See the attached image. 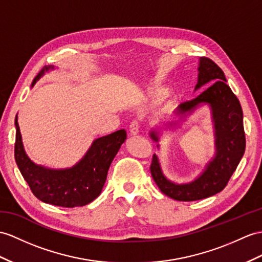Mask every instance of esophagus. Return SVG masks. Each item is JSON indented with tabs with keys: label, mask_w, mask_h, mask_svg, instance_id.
Wrapping results in <instances>:
<instances>
[{
	"label": "esophagus",
	"mask_w": 262,
	"mask_h": 262,
	"mask_svg": "<svg viewBox=\"0 0 262 262\" xmlns=\"http://www.w3.org/2000/svg\"><path fill=\"white\" fill-rule=\"evenodd\" d=\"M139 129H140V125H139V122L137 120L132 121L131 124H130V135L131 136H136L139 133Z\"/></svg>",
	"instance_id": "esophagus-1"
}]
</instances>
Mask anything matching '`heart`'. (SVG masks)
<instances>
[{
  "instance_id": "1",
  "label": "heart",
  "mask_w": 262,
  "mask_h": 262,
  "mask_svg": "<svg viewBox=\"0 0 262 262\" xmlns=\"http://www.w3.org/2000/svg\"><path fill=\"white\" fill-rule=\"evenodd\" d=\"M168 94V90L165 89H161V90H158L157 92H155L152 94V100L153 102H160L161 100H163Z\"/></svg>"
}]
</instances>
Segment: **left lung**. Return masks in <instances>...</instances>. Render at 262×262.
<instances>
[{
  "mask_svg": "<svg viewBox=\"0 0 262 262\" xmlns=\"http://www.w3.org/2000/svg\"><path fill=\"white\" fill-rule=\"evenodd\" d=\"M198 71L195 91L205 84L214 83L196 98L182 102L174 114L183 119L199 105L209 104L214 127V157L196 179L183 184L172 182L164 177L156 155H153L150 167L153 180L161 192L177 201L201 200L222 191L237 169L246 149L244 113L238 98L226 83L225 73L208 57H200ZM170 125H174V122ZM150 137L156 142L159 141L157 131H151Z\"/></svg>",
  "mask_w": 262,
  "mask_h": 262,
  "instance_id": "8db88e82",
  "label": "left lung"
}]
</instances>
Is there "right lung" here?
<instances>
[{
  "mask_svg": "<svg viewBox=\"0 0 262 262\" xmlns=\"http://www.w3.org/2000/svg\"><path fill=\"white\" fill-rule=\"evenodd\" d=\"M53 69L52 66L44 67L32 82V86L44 73ZM15 127L14 157L24 180L37 199L64 208L85 206L100 195L111 162L126 139L125 130H118L99 138L94 140L85 156L72 168L55 170L44 168L30 160L24 151L17 116Z\"/></svg>",
  "mask_w": 262,
  "mask_h": 262,
  "instance_id": "right-lung-1",
  "label": "right lung"
}]
</instances>
